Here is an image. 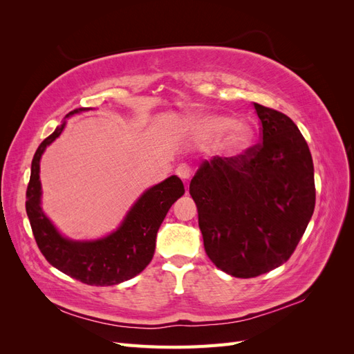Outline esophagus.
Here are the masks:
<instances>
[{"mask_svg":"<svg viewBox=\"0 0 354 354\" xmlns=\"http://www.w3.org/2000/svg\"><path fill=\"white\" fill-rule=\"evenodd\" d=\"M176 173H177V176H178L181 180L187 181V180L190 178V176H192V168H190L187 164H180V165L177 167V169H176Z\"/></svg>","mask_w":354,"mask_h":354,"instance_id":"34e87169","label":"esophagus"}]
</instances>
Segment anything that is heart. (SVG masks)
<instances>
[{
    "instance_id": "obj_1",
    "label": "heart",
    "mask_w": 354,
    "mask_h": 354,
    "mask_svg": "<svg viewBox=\"0 0 354 354\" xmlns=\"http://www.w3.org/2000/svg\"><path fill=\"white\" fill-rule=\"evenodd\" d=\"M203 130L208 133H223V147L229 153H239L245 151L252 142V127L245 120L229 121L224 116H208L202 120Z\"/></svg>"
}]
</instances>
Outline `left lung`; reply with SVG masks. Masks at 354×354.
<instances>
[{"mask_svg": "<svg viewBox=\"0 0 354 354\" xmlns=\"http://www.w3.org/2000/svg\"><path fill=\"white\" fill-rule=\"evenodd\" d=\"M261 143L203 160L189 192L209 260L234 277L260 276L289 260L313 216L312 153L289 116L254 103Z\"/></svg>", "mask_w": 354, "mask_h": 354, "instance_id": "left-lung-1", "label": "left lung"}]
</instances>
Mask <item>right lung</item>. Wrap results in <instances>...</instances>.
<instances>
[{"label":"right lung","instance_id":"right-lung-1","mask_svg":"<svg viewBox=\"0 0 354 354\" xmlns=\"http://www.w3.org/2000/svg\"><path fill=\"white\" fill-rule=\"evenodd\" d=\"M80 108L69 112H87ZM66 121L42 142L32 159L30 178L26 190V214L39 251L57 270L82 283L111 286L131 279L152 261L156 233L171 205L185 194V186L177 176L143 192L127 212L115 232L95 241H72L63 236L41 208L39 160L42 153L62 134Z\"/></svg>","mask_w":354,"mask_h":354}]
</instances>
